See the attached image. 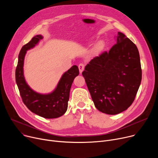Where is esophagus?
I'll return each mask as SVG.
<instances>
[{"label":"esophagus","mask_w":158,"mask_h":158,"mask_svg":"<svg viewBox=\"0 0 158 158\" xmlns=\"http://www.w3.org/2000/svg\"><path fill=\"white\" fill-rule=\"evenodd\" d=\"M78 67H79V72L81 73L82 72V71H83L85 69V64L83 63H80L78 66Z\"/></svg>","instance_id":"1"}]
</instances>
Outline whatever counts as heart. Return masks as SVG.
Masks as SVG:
<instances>
[{
	"mask_svg": "<svg viewBox=\"0 0 158 158\" xmlns=\"http://www.w3.org/2000/svg\"><path fill=\"white\" fill-rule=\"evenodd\" d=\"M104 43L103 42V41H99L95 47V52H101L104 48Z\"/></svg>",
	"mask_w": 158,
	"mask_h": 158,
	"instance_id": "1",
	"label": "heart"
}]
</instances>
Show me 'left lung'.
I'll list each match as a JSON object with an SVG mask.
<instances>
[{
    "label": "left lung",
    "mask_w": 158,
    "mask_h": 158,
    "mask_svg": "<svg viewBox=\"0 0 158 158\" xmlns=\"http://www.w3.org/2000/svg\"><path fill=\"white\" fill-rule=\"evenodd\" d=\"M118 35L110 51L95 57L82 73L96 108L107 114L126 110L142 81L137 47L123 33Z\"/></svg>",
    "instance_id": "left-lung-1"
}]
</instances>
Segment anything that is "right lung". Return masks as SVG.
I'll list each match as a JSON object with an SVG mask.
<instances>
[{
  "label": "right lung",
  "instance_id": "1",
  "mask_svg": "<svg viewBox=\"0 0 158 158\" xmlns=\"http://www.w3.org/2000/svg\"><path fill=\"white\" fill-rule=\"evenodd\" d=\"M42 38L41 35H36L22 47L19 55L15 79L22 101L31 111L45 118H56L63 115L67 110L71 86L79 71L76 65L72 66L63 73L57 87L51 94H40L32 90L23 76L24 57L27 51L34 47Z\"/></svg>",
  "mask_w": 158,
  "mask_h": 158
}]
</instances>
